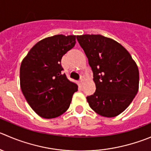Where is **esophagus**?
Segmentation results:
<instances>
[{
    "label": "esophagus",
    "instance_id": "esophagus-1",
    "mask_svg": "<svg viewBox=\"0 0 151 151\" xmlns=\"http://www.w3.org/2000/svg\"><path fill=\"white\" fill-rule=\"evenodd\" d=\"M84 81H85V77L83 76V77H80V84H83V83H84Z\"/></svg>",
    "mask_w": 151,
    "mask_h": 151
}]
</instances>
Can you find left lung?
I'll list each match as a JSON object with an SVG mask.
<instances>
[{
	"instance_id": "left-lung-1",
	"label": "left lung",
	"mask_w": 151,
	"mask_h": 151,
	"mask_svg": "<svg viewBox=\"0 0 151 151\" xmlns=\"http://www.w3.org/2000/svg\"><path fill=\"white\" fill-rule=\"evenodd\" d=\"M93 71L96 91L87 96L93 111L105 117L123 112L139 90L138 66L118 42L101 35H77Z\"/></svg>"
}]
</instances>
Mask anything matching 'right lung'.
I'll list each match as a JSON object with an SVG mask.
<instances>
[{
	"label": "right lung",
	"instance_id": "obj_1",
	"mask_svg": "<svg viewBox=\"0 0 151 151\" xmlns=\"http://www.w3.org/2000/svg\"><path fill=\"white\" fill-rule=\"evenodd\" d=\"M76 43L75 35H57L40 40L23 59L20 85L37 114L53 119L68 110L78 86L63 74L62 57Z\"/></svg>",
	"mask_w": 151,
	"mask_h": 151
}]
</instances>
